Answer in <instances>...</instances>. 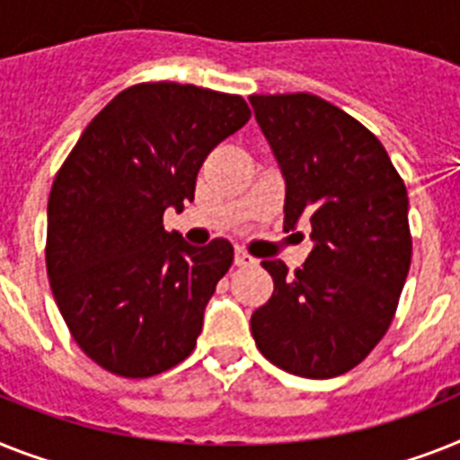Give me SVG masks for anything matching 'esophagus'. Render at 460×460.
I'll return each instance as SVG.
<instances>
[{
	"instance_id": "obj_1",
	"label": "esophagus",
	"mask_w": 460,
	"mask_h": 460,
	"mask_svg": "<svg viewBox=\"0 0 460 460\" xmlns=\"http://www.w3.org/2000/svg\"><path fill=\"white\" fill-rule=\"evenodd\" d=\"M234 265H239V268H252V265H256V258L252 253H246L244 249H237L234 252Z\"/></svg>"
}]
</instances>
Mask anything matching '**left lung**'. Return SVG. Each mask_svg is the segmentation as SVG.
I'll return each mask as SVG.
<instances>
[{"label": "left lung", "instance_id": "left-lung-1", "mask_svg": "<svg viewBox=\"0 0 460 460\" xmlns=\"http://www.w3.org/2000/svg\"><path fill=\"white\" fill-rule=\"evenodd\" d=\"M284 183V230L310 226L313 252L289 272L263 261L270 301L252 314L258 350L303 378L358 367L385 336L411 265L409 197L381 140L313 93L252 96Z\"/></svg>", "mask_w": 460, "mask_h": 460}]
</instances>
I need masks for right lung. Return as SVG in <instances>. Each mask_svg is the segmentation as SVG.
Masks as SVG:
<instances>
[{
    "mask_svg": "<svg viewBox=\"0 0 460 460\" xmlns=\"http://www.w3.org/2000/svg\"><path fill=\"white\" fill-rule=\"evenodd\" d=\"M252 112L242 96L150 82L91 119L49 195L47 272L72 339L98 367L147 378L183 362L233 244H188L164 211L195 199L199 166Z\"/></svg>",
    "mask_w": 460,
    "mask_h": 460,
    "instance_id": "1",
    "label": "right lung"
}]
</instances>
